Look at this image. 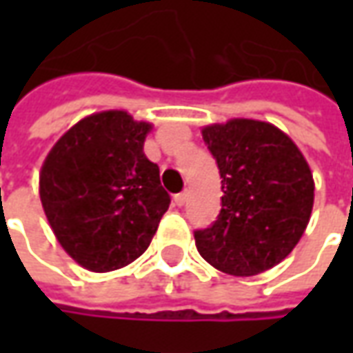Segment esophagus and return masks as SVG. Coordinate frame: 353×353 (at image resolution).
<instances>
[{"label": "esophagus", "instance_id": "1", "mask_svg": "<svg viewBox=\"0 0 353 353\" xmlns=\"http://www.w3.org/2000/svg\"><path fill=\"white\" fill-rule=\"evenodd\" d=\"M174 202H176V206H183L185 202H187V192H179V194H176L174 196Z\"/></svg>", "mask_w": 353, "mask_h": 353}]
</instances>
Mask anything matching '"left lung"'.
I'll use <instances>...</instances> for the list:
<instances>
[{
    "mask_svg": "<svg viewBox=\"0 0 353 353\" xmlns=\"http://www.w3.org/2000/svg\"><path fill=\"white\" fill-rule=\"evenodd\" d=\"M221 174V212L194 230L196 250L217 270L255 276L293 252L310 221L308 162L274 124L232 119L202 130Z\"/></svg>",
    "mask_w": 353,
    "mask_h": 353,
    "instance_id": "left-lung-1",
    "label": "left lung"
}]
</instances>
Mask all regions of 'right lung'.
<instances>
[{
  "mask_svg": "<svg viewBox=\"0 0 353 353\" xmlns=\"http://www.w3.org/2000/svg\"><path fill=\"white\" fill-rule=\"evenodd\" d=\"M149 123L101 111L72 126L43 162L39 196L65 253L92 272L130 265L145 252L170 194L143 153Z\"/></svg>",
  "mask_w": 353,
  "mask_h": 353,
  "instance_id": "obj_1",
  "label": "right lung"
}]
</instances>
